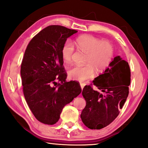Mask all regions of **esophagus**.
Instances as JSON below:
<instances>
[{"mask_svg": "<svg viewBox=\"0 0 148 148\" xmlns=\"http://www.w3.org/2000/svg\"><path fill=\"white\" fill-rule=\"evenodd\" d=\"M80 87H81V88H82V90L83 88H84V87L85 84H84V83H80Z\"/></svg>", "mask_w": 148, "mask_h": 148, "instance_id": "34e87169", "label": "esophagus"}]
</instances>
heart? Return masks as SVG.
I'll return each instance as SVG.
<instances>
[{
  "label": "heart",
  "mask_w": 148,
  "mask_h": 148,
  "mask_svg": "<svg viewBox=\"0 0 148 148\" xmlns=\"http://www.w3.org/2000/svg\"><path fill=\"white\" fill-rule=\"evenodd\" d=\"M78 49L86 52L84 66H74L68 71V77L74 80L83 82L93 78L95 69L98 72H103L113 59L114 48L108 41H102L89 34L82 35L76 39ZM74 52V46L70 40L64 43L61 55L65 63H69Z\"/></svg>",
  "instance_id": "1"
}]
</instances>
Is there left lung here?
Instances as JSON below:
<instances>
[{"label": "left lung", "instance_id": "left-lung-1", "mask_svg": "<svg viewBox=\"0 0 148 148\" xmlns=\"http://www.w3.org/2000/svg\"><path fill=\"white\" fill-rule=\"evenodd\" d=\"M130 76L128 63L118 56L103 73L92 82L100 92L94 90L90 85L84 88L82 96L86 105L80 118L86 126L100 130L115 120L128 96Z\"/></svg>", "mask_w": 148, "mask_h": 148}]
</instances>
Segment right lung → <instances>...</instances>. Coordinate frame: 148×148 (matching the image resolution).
<instances>
[{
  "label": "right lung",
  "mask_w": 148,
  "mask_h": 148,
  "mask_svg": "<svg viewBox=\"0 0 148 148\" xmlns=\"http://www.w3.org/2000/svg\"><path fill=\"white\" fill-rule=\"evenodd\" d=\"M77 32L48 26L33 37L25 50L21 67L23 93L35 118L45 124L58 122L64 106L82 92L77 82L66 81L61 55L64 43Z\"/></svg>",
  "instance_id": "obj_1"
}]
</instances>
